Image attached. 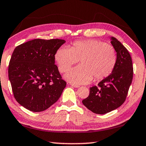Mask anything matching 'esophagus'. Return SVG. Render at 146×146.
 I'll return each mask as SVG.
<instances>
[{"instance_id": "esophagus-1", "label": "esophagus", "mask_w": 146, "mask_h": 146, "mask_svg": "<svg viewBox=\"0 0 146 146\" xmlns=\"http://www.w3.org/2000/svg\"><path fill=\"white\" fill-rule=\"evenodd\" d=\"M70 85H71V86H73V87H74V88H79V86H78V85L73 84H70Z\"/></svg>"}]
</instances>
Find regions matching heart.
<instances>
[{
  "mask_svg": "<svg viewBox=\"0 0 146 146\" xmlns=\"http://www.w3.org/2000/svg\"><path fill=\"white\" fill-rule=\"evenodd\" d=\"M55 60L60 73H66L80 60V65L65 75L69 82L87 84L94 78L99 81L111 75L117 62L115 48L98 40H77L71 48H61L55 53Z\"/></svg>",
  "mask_w": 146,
  "mask_h": 146,
  "instance_id": "b5f03b06",
  "label": "heart"
}]
</instances>
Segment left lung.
I'll return each mask as SVG.
<instances>
[{
	"label": "left lung",
	"mask_w": 146,
	"mask_h": 146,
	"mask_svg": "<svg viewBox=\"0 0 146 146\" xmlns=\"http://www.w3.org/2000/svg\"><path fill=\"white\" fill-rule=\"evenodd\" d=\"M111 43L117 52V62L111 74L90 88V95L83 104L96 114H106L116 110L125 102L132 82L133 67L127 49L115 37Z\"/></svg>",
	"instance_id": "left-lung-1"
}]
</instances>
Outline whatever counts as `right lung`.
Instances as JSON below:
<instances>
[{
    "mask_svg": "<svg viewBox=\"0 0 146 146\" xmlns=\"http://www.w3.org/2000/svg\"><path fill=\"white\" fill-rule=\"evenodd\" d=\"M66 42L62 39H34L17 46L12 53L8 76L14 97L33 112L55 104L66 86L55 64L56 51Z\"/></svg>",
    "mask_w": 146,
    "mask_h": 146,
    "instance_id": "obj_1",
    "label": "right lung"
}]
</instances>
